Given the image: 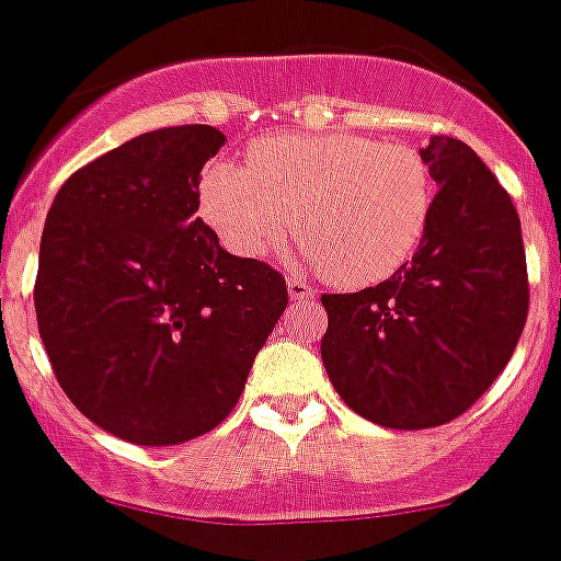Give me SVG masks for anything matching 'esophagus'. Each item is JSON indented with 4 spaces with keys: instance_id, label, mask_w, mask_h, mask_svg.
Segmentation results:
<instances>
[{
    "instance_id": "esophagus-1",
    "label": "esophagus",
    "mask_w": 561,
    "mask_h": 561,
    "mask_svg": "<svg viewBox=\"0 0 561 561\" xmlns=\"http://www.w3.org/2000/svg\"><path fill=\"white\" fill-rule=\"evenodd\" d=\"M289 297L295 302H311L313 297H317V291H313L308 284H302V280H297V277H291V280H289Z\"/></svg>"
}]
</instances>
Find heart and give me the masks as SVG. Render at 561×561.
<instances>
[{"instance_id":"obj_1","label":"heart","mask_w":561,"mask_h":561,"mask_svg":"<svg viewBox=\"0 0 561 561\" xmlns=\"http://www.w3.org/2000/svg\"><path fill=\"white\" fill-rule=\"evenodd\" d=\"M201 215L233 255L259 259L295 233L308 264L341 286L402 270L430 231L435 173L410 142L346 135H272L248 168L215 159L197 184Z\"/></svg>"}]
</instances>
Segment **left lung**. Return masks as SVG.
<instances>
[{"instance_id":"8db88e82","label":"left lung","mask_w":561,"mask_h":561,"mask_svg":"<svg viewBox=\"0 0 561 561\" xmlns=\"http://www.w3.org/2000/svg\"><path fill=\"white\" fill-rule=\"evenodd\" d=\"M437 184L413 261L355 295H322V364L357 415L426 430L466 413L510 364L529 313L512 197L455 137L421 148Z\"/></svg>"}]
</instances>
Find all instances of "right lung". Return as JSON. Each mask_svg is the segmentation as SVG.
Segmentation results:
<instances>
[{
  "mask_svg": "<svg viewBox=\"0 0 561 561\" xmlns=\"http://www.w3.org/2000/svg\"><path fill=\"white\" fill-rule=\"evenodd\" d=\"M215 126L148 131L79 168L41 237L35 313L82 415L137 446L215 430L289 306L280 272L220 248L195 215Z\"/></svg>",
  "mask_w": 561,
  "mask_h": 561,
  "instance_id": "obj_1",
  "label": "right lung"
}]
</instances>
